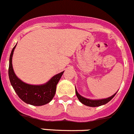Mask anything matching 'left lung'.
I'll use <instances>...</instances> for the list:
<instances>
[{
	"label": "left lung",
	"mask_w": 134,
	"mask_h": 134,
	"mask_svg": "<svg viewBox=\"0 0 134 134\" xmlns=\"http://www.w3.org/2000/svg\"><path fill=\"white\" fill-rule=\"evenodd\" d=\"M116 93L114 95H113V96L107 98V99H100V100H91V99H86V98L83 97L82 96L80 95V94L77 93V91H76V94L77 97L78 98L79 100L81 102V103H83V104L86 105V106L88 107H99L100 105H103V104H105L106 103H109L112 99L114 97V95H116Z\"/></svg>",
	"instance_id": "8db88e82"
}]
</instances>
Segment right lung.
<instances>
[{
    "mask_svg": "<svg viewBox=\"0 0 134 134\" xmlns=\"http://www.w3.org/2000/svg\"><path fill=\"white\" fill-rule=\"evenodd\" d=\"M16 45L10 56L8 76L14 90L19 97L27 104L34 106H41L49 103L55 95L57 85L64 72L55 75L44 85H32L25 83L15 75L12 68V59Z\"/></svg>",
    "mask_w": 134,
    "mask_h": 134,
    "instance_id": "right-lung-1",
    "label": "right lung"
}]
</instances>
